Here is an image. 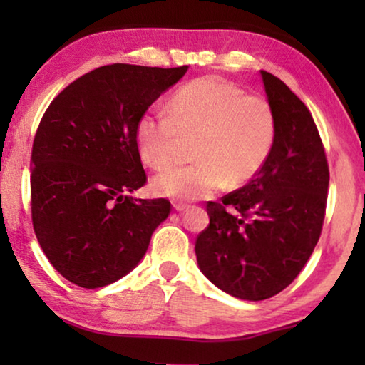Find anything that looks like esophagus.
Masks as SVG:
<instances>
[{
	"instance_id": "esophagus-1",
	"label": "esophagus",
	"mask_w": 365,
	"mask_h": 365,
	"mask_svg": "<svg viewBox=\"0 0 365 365\" xmlns=\"http://www.w3.org/2000/svg\"><path fill=\"white\" fill-rule=\"evenodd\" d=\"M173 207L176 209L178 212H182V211H186V209H187L189 206H187V204H182V202H174Z\"/></svg>"
}]
</instances>
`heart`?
Segmentation results:
<instances>
[{
	"label": "heart",
	"instance_id": "b5f03b06",
	"mask_svg": "<svg viewBox=\"0 0 365 365\" xmlns=\"http://www.w3.org/2000/svg\"><path fill=\"white\" fill-rule=\"evenodd\" d=\"M194 139L197 161L154 178L153 189L159 196L192 201L227 182L249 181L272 151L276 116L267 99L207 76L179 89L169 111L144 113L136 126L139 153L153 169L176 164L184 144Z\"/></svg>",
	"mask_w": 365,
	"mask_h": 365
}]
</instances>
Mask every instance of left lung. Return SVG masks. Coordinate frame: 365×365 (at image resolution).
I'll return each mask as SVG.
<instances>
[{
  "label": "left lung",
  "instance_id": "1",
  "mask_svg": "<svg viewBox=\"0 0 365 365\" xmlns=\"http://www.w3.org/2000/svg\"><path fill=\"white\" fill-rule=\"evenodd\" d=\"M276 116V139L264 166L246 186L207 202L209 226L196 239L204 276L244 301H264L286 289L321 237L329 164L306 104L261 71Z\"/></svg>",
  "mask_w": 365,
  "mask_h": 365
}]
</instances>
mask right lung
<instances>
[{"mask_svg": "<svg viewBox=\"0 0 365 365\" xmlns=\"http://www.w3.org/2000/svg\"><path fill=\"white\" fill-rule=\"evenodd\" d=\"M187 71L108 64L63 89L43 114L31 151V219L48 261L96 289L141 261L168 199L128 196L146 184L136 126Z\"/></svg>", "mask_w": 365, "mask_h": 365, "instance_id": "add662e5", "label": "right lung"}]
</instances>
